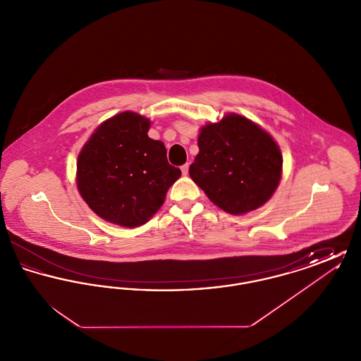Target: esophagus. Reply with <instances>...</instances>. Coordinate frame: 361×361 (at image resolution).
I'll return each instance as SVG.
<instances>
[{
	"label": "esophagus",
	"mask_w": 361,
	"mask_h": 361,
	"mask_svg": "<svg viewBox=\"0 0 361 361\" xmlns=\"http://www.w3.org/2000/svg\"><path fill=\"white\" fill-rule=\"evenodd\" d=\"M188 171H189L188 164H185V165H183V166H181V172H183V174H184V176H187V174H188Z\"/></svg>",
	"instance_id": "34e87169"
}]
</instances>
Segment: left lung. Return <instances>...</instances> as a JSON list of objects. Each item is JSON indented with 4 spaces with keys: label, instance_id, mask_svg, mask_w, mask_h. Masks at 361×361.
<instances>
[{
    "label": "left lung",
    "instance_id": "1",
    "mask_svg": "<svg viewBox=\"0 0 361 361\" xmlns=\"http://www.w3.org/2000/svg\"><path fill=\"white\" fill-rule=\"evenodd\" d=\"M190 178L215 206L242 215L265 204L281 178L283 157L274 137L237 114L202 127Z\"/></svg>",
    "mask_w": 361,
    "mask_h": 361
}]
</instances>
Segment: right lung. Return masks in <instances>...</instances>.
<instances>
[{"label":"right lung","instance_id":"add662e5","mask_svg":"<svg viewBox=\"0 0 361 361\" xmlns=\"http://www.w3.org/2000/svg\"><path fill=\"white\" fill-rule=\"evenodd\" d=\"M150 121L121 112L102 123L77 161V188L104 221L124 227L146 224L181 176L161 140L147 135Z\"/></svg>","mask_w":361,"mask_h":361}]
</instances>
